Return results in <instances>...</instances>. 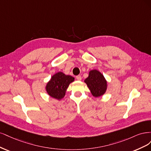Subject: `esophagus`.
I'll return each mask as SVG.
<instances>
[{"label": "esophagus", "mask_w": 151, "mask_h": 151, "mask_svg": "<svg viewBox=\"0 0 151 151\" xmlns=\"http://www.w3.org/2000/svg\"><path fill=\"white\" fill-rule=\"evenodd\" d=\"M76 78L77 80L81 81V76L80 75H78V76H76Z\"/></svg>", "instance_id": "esophagus-1"}]
</instances>
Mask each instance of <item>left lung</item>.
I'll use <instances>...</instances> for the list:
<instances>
[{"instance_id":"obj_1","label":"left lung","mask_w":151,"mask_h":151,"mask_svg":"<svg viewBox=\"0 0 151 151\" xmlns=\"http://www.w3.org/2000/svg\"><path fill=\"white\" fill-rule=\"evenodd\" d=\"M84 80L91 95L95 98L104 95L107 90V81L104 75L97 70H91Z\"/></svg>"}]
</instances>
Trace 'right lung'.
<instances>
[{
	"instance_id": "right-lung-1",
	"label": "right lung",
	"mask_w": 151,
	"mask_h": 151,
	"mask_svg": "<svg viewBox=\"0 0 151 151\" xmlns=\"http://www.w3.org/2000/svg\"><path fill=\"white\" fill-rule=\"evenodd\" d=\"M75 78L59 71L53 75L45 86L47 95L51 98L60 100L64 98L66 90Z\"/></svg>"
}]
</instances>
